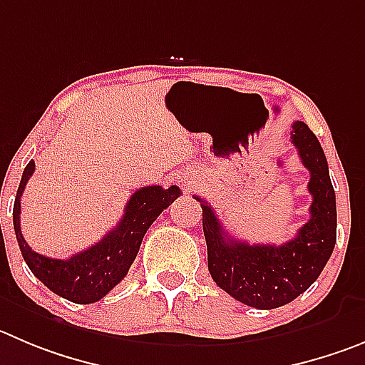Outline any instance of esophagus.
<instances>
[{
  "mask_svg": "<svg viewBox=\"0 0 365 365\" xmlns=\"http://www.w3.org/2000/svg\"><path fill=\"white\" fill-rule=\"evenodd\" d=\"M182 183H183V185H185V187H189V185H190V180H189V178H183Z\"/></svg>",
  "mask_w": 365,
  "mask_h": 365,
  "instance_id": "34e87169",
  "label": "esophagus"
}]
</instances>
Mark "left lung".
I'll list each match as a JSON object with an SVG mask.
<instances>
[{
    "mask_svg": "<svg viewBox=\"0 0 365 365\" xmlns=\"http://www.w3.org/2000/svg\"><path fill=\"white\" fill-rule=\"evenodd\" d=\"M292 144L309 171L313 196L309 220L297 236L282 245H248L225 232L212 207L202 203L207 263L214 282L236 301L257 309H274L297 299L326 267L336 241L335 190L321 144L304 122L292 125Z\"/></svg>",
    "mask_w": 365,
    "mask_h": 365,
    "instance_id": "8db88e82",
    "label": "left lung"
}]
</instances>
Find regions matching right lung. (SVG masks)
<instances>
[{
  "instance_id": "right-lung-1",
  "label": "right lung",
  "mask_w": 365,
  "mask_h": 365,
  "mask_svg": "<svg viewBox=\"0 0 365 365\" xmlns=\"http://www.w3.org/2000/svg\"><path fill=\"white\" fill-rule=\"evenodd\" d=\"M36 163L29 162L18 187L14 202V230L25 263L32 274L46 288L66 301L77 304H91L110 294L115 286L128 275L129 267L135 261L138 248L153 221L180 196V189L171 185L163 189L160 185L142 187L131 194L124 216L113 230L106 234L98 243L68 259H52L37 254L21 234V196L26 182L34 175Z\"/></svg>"
}]
</instances>
